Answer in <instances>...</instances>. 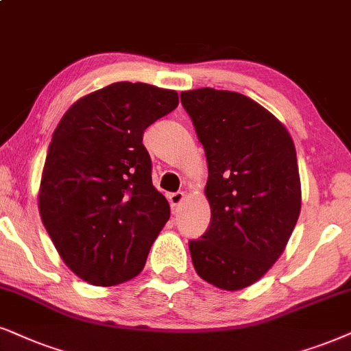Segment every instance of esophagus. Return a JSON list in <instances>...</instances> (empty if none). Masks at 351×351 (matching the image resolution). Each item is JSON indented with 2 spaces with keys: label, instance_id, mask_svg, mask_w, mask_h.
Returning <instances> with one entry per match:
<instances>
[{
  "label": "esophagus",
  "instance_id": "esophagus-1",
  "mask_svg": "<svg viewBox=\"0 0 351 351\" xmlns=\"http://www.w3.org/2000/svg\"><path fill=\"white\" fill-rule=\"evenodd\" d=\"M184 196H186V194L183 193V191H178V193H173V194H170V196H168V201H170L173 214H176V210H178L180 204L184 201Z\"/></svg>",
  "mask_w": 351,
  "mask_h": 351
}]
</instances>
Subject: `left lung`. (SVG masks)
Wrapping results in <instances>:
<instances>
[{
	"label": "left lung",
	"mask_w": 351,
	"mask_h": 351,
	"mask_svg": "<svg viewBox=\"0 0 351 351\" xmlns=\"http://www.w3.org/2000/svg\"><path fill=\"white\" fill-rule=\"evenodd\" d=\"M207 157L210 225L189 241L197 275L221 290L259 280L282 256L301 210L293 139L250 97L204 87L181 92Z\"/></svg>",
	"instance_id": "1"
}]
</instances>
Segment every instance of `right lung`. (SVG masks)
I'll list each match as a JSON object with an SVG mask.
<instances>
[{
  "mask_svg": "<svg viewBox=\"0 0 351 351\" xmlns=\"http://www.w3.org/2000/svg\"><path fill=\"white\" fill-rule=\"evenodd\" d=\"M178 101L175 90L114 82L71 105L53 132L38 210L58 254L84 282L113 287L144 269L170 206L152 184L143 134Z\"/></svg>",
  "mask_w": 351,
  "mask_h": 351,
  "instance_id": "1",
  "label": "right lung"
}]
</instances>
